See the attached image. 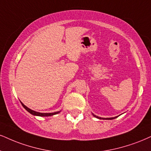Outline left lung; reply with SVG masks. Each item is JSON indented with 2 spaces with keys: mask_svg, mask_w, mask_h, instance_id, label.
Segmentation results:
<instances>
[{
  "mask_svg": "<svg viewBox=\"0 0 151 151\" xmlns=\"http://www.w3.org/2000/svg\"><path fill=\"white\" fill-rule=\"evenodd\" d=\"M93 115H94V117H96V118H99V119H102V120H104V119H106V120H113V119H115V118H116L118 116H116V117H114V118H100V117H98V116H96V115H94L93 114Z\"/></svg>",
  "mask_w": 151,
  "mask_h": 151,
  "instance_id": "obj_1",
  "label": "left lung"
}]
</instances>
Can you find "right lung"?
<instances>
[{
  "mask_svg": "<svg viewBox=\"0 0 151 151\" xmlns=\"http://www.w3.org/2000/svg\"><path fill=\"white\" fill-rule=\"evenodd\" d=\"M20 102H21V101H20ZM21 104H22V105L23 106V107H24V109H25L26 110H27L28 112L30 113L31 114H32V115H36V116H42V117H45V116H52V115H56V114H57V113H59V112H60V111H57V112L49 113H39V112H36V111H33V110H31V109H29V108H28L27 106H26L24 105V104L23 103H22V102H21Z\"/></svg>",
  "mask_w": 151,
  "mask_h": 151,
  "instance_id": "1",
  "label": "right lung"
}]
</instances>
